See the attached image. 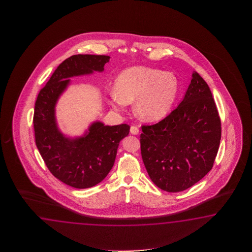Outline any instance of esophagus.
Returning a JSON list of instances; mask_svg holds the SVG:
<instances>
[{
    "label": "esophagus",
    "instance_id": "34e87169",
    "mask_svg": "<svg viewBox=\"0 0 252 252\" xmlns=\"http://www.w3.org/2000/svg\"><path fill=\"white\" fill-rule=\"evenodd\" d=\"M139 132V127L138 126H136V125H133V126H131L130 127V133L133 134V135H138Z\"/></svg>",
    "mask_w": 252,
    "mask_h": 252
}]
</instances>
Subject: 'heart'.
I'll list each match as a JSON object with an SVG mask.
<instances>
[{
	"label": "heart",
	"mask_w": 252,
	"mask_h": 252,
	"mask_svg": "<svg viewBox=\"0 0 252 252\" xmlns=\"http://www.w3.org/2000/svg\"><path fill=\"white\" fill-rule=\"evenodd\" d=\"M178 89V81L171 73L146 66H132L123 71L116 78L111 104L115 109H121L135 101V114L142 121L155 122L169 113Z\"/></svg>",
	"instance_id": "b5f03b06"
}]
</instances>
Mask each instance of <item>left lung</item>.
<instances>
[{
  "label": "left lung",
  "instance_id": "left-lung-1",
  "mask_svg": "<svg viewBox=\"0 0 252 252\" xmlns=\"http://www.w3.org/2000/svg\"><path fill=\"white\" fill-rule=\"evenodd\" d=\"M141 129L142 160L150 179L162 190L184 191L214 166L220 119L209 86L198 73L193 72L182 102L174 111Z\"/></svg>",
  "mask_w": 252,
  "mask_h": 252
}]
</instances>
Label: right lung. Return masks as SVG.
I'll use <instances>...</instances> for the list:
<instances>
[{
	"label": "right lung",
	"instance_id": "add662e5",
	"mask_svg": "<svg viewBox=\"0 0 252 252\" xmlns=\"http://www.w3.org/2000/svg\"><path fill=\"white\" fill-rule=\"evenodd\" d=\"M109 56L74 55L65 59L38 93L33 116L35 141L48 170L61 182L84 189L102 182L114 164L119 143L128 136L129 126L92 124L88 131L75 139L61 133L55 106L69 85L70 77L102 72Z\"/></svg>",
	"mask_w": 252,
	"mask_h": 252
}]
</instances>
